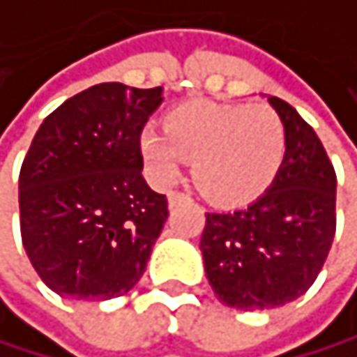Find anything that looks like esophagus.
I'll return each instance as SVG.
<instances>
[{"label":"esophagus","instance_id":"esophagus-1","mask_svg":"<svg viewBox=\"0 0 357 357\" xmlns=\"http://www.w3.org/2000/svg\"><path fill=\"white\" fill-rule=\"evenodd\" d=\"M188 197L184 195V193H177V190H173V193H169V206L173 208V206H177V204H182V202H186Z\"/></svg>","mask_w":357,"mask_h":357}]
</instances>
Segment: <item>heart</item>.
Here are the masks:
<instances>
[{"label":"heart","mask_w":357,"mask_h":357,"mask_svg":"<svg viewBox=\"0 0 357 357\" xmlns=\"http://www.w3.org/2000/svg\"><path fill=\"white\" fill-rule=\"evenodd\" d=\"M138 146L155 186L173 184L184 160H193L199 193L230 208L255 202L276 180L287 153V127L263 105L193 100L164 116V133L144 129Z\"/></svg>","instance_id":"b5f03b06"}]
</instances>
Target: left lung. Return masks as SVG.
Masks as SVG:
<instances>
[{
	"mask_svg": "<svg viewBox=\"0 0 357 357\" xmlns=\"http://www.w3.org/2000/svg\"><path fill=\"white\" fill-rule=\"evenodd\" d=\"M268 100L287 127L283 167L250 206L206 213L199 241L215 296L243 312L303 296L336 234V171L323 142L294 107L276 96Z\"/></svg>",
	"mask_w": 357,
	"mask_h": 357,
	"instance_id": "left-lung-1",
	"label": "left lung"
}]
</instances>
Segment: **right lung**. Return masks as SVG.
<instances>
[{
    "mask_svg": "<svg viewBox=\"0 0 357 357\" xmlns=\"http://www.w3.org/2000/svg\"><path fill=\"white\" fill-rule=\"evenodd\" d=\"M162 87L100 83L50 114L19 173L26 255L59 296L107 301L140 281L169 217L142 177L140 133Z\"/></svg>",
    "mask_w": 357,
    "mask_h": 357,
    "instance_id": "right-lung-1",
    "label": "right lung"
}]
</instances>
